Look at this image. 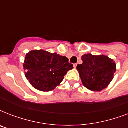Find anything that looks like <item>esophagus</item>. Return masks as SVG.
Returning a JSON list of instances; mask_svg holds the SVG:
<instances>
[{
	"instance_id": "obj_1",
	"label": "esophagus",
	"mask_w": 128,
	"mask_h": 128,
	"mask_svg": "<svg viewBox=\"0 0 128 128\" xmlns=\"http://www.w3.org/2000/svg\"><path fill=\"white\" fill-rule=\"evenodd\" d=\"M77 65H78V64H74V68H76V66H77Z\"/></svg>"
}]
</instances>
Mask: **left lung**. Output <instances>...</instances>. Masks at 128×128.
I'll use <instances>...</instances> for the list:
<instances>
[{
    "mask_svg": "<svg viewBox=\"0 0 128 128\" xmlns=\"http://www.w3.org/2000/svg\"><path fill=\"white\" fill-rule=\"evenodd\" d=\"M83 63L76 67L83 85L92 91H102L114 78L116 64L112 59L104 55L91 54L82 56Z\"/></svg>",
    "mask_w": 128,
    "mask_h": 128,
    "instance_id": "left-lung-1",
    "label": "left lung"
}]
</instances>
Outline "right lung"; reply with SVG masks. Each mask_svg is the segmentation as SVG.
<instances>
[{"label": "right lung", "mask_w": 128, "mask_h": 128, "mask_svg": "<svg viewBox=\"0 0 128 128\" xmlns=\"http://www.w3.org/2000/svg\"><path fill=\"white\" fill-rule=\"evenodd\" d=\"M23 67L25 76L31 85L43 92L52 91L62 82L73 64L65 56L42 50H32L26 54Z\"/></svg>", "instance_id": "right-lung-1"}]
</instances>
